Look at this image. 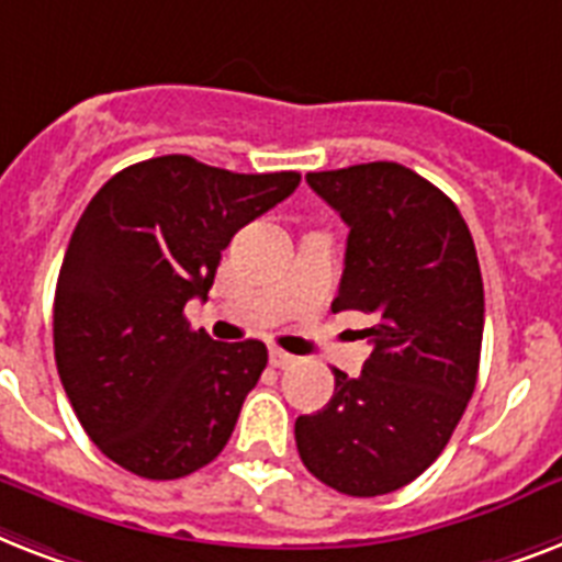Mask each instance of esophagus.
Returning a JSON list of instances; mask_svg holds the SVG:
<instances>
[{
    "label": "esophagus",
    "mask_w": 562,
    "mask_h": 562,
    "mask_svg": "<svg viewBox=\"0 0 562 562\" xmlns=\"http://www.w3.org/2000/svg\"><path fill=\"white\" fill-rule=\"evenodd\" d=\"M269 362H272L276 368H290V366H295V357H293V353L278 351V348H272V351H269Z\"/></svg>",
    "instance_id": "esophagus-1"
}]
</instances>
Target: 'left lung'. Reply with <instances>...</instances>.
<instances>
[{"mask_svg": "<svg viewBox=\"0 0 562 562\" xmlns=\"http://www.w3.org/2000/svg\"><path fill=\"white\" fill-rule=\"evenodd\" d=\"M307 182L351 228L330 307L368 313L374 325L362 374L334 368V397L295 420V447L327 487L383 496L441 456L473 397L482 269L456 203L397 161L307 173Z\"/></svg>", "mask_w": 562, "mask_h": 562, "instance_id": "left-lung-1", "label": "left lung"}]
</instances>
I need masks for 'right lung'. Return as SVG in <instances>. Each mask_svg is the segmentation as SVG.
<instances>
[{
  "label": "right lung",
  "mask_w": 562,
  "mask_h": 562,
  "mask_svg": "<svg viewBox=\"0 0 562 562\" xmlns=\"http://www.w3.org/2000/svg\"><path fill=\"white\" fill-rule=\"evenodd\" d=\"M302 173H232L191 156L119 170L71 232L54 293V359L98 450L142 479H182L223 452L267 345L214 342L186 304L209 299L232 237Z\"/></svg>",
  "instance_id": "1"
}]
</instances>
